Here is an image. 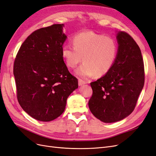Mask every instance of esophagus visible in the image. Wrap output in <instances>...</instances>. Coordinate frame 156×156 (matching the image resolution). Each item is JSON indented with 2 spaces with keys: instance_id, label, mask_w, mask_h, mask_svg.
<instances>
[{
  "instance_id": "esophagus-1",
  "label": "esophagus",
  "mask_w": 156,
  "mask_h": 156,
  "mask_svg": "<svg viewBox=\"0 0 156 156\" xmlns=\"http://www.w3.org/2000/svg\"><path fill=\"white\" fill-rule=\"evenodd\" d=\"M78 83H79V86H82L83 84H86L87 82L85 81H83V80L81 79H79L78 80Z\"/></svg>"
}]
</instances>
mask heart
<instances>
[{
	"mask_svg": "<svg viewBox=\"0 0 156 156\" xmlns=\"http://www.w3.org/2000/svg\"><path fill=\"white\" fill-rule=\"evenodd\" d=\"M72 44L73 48L68 45L62 47V58L68 68L74 69L83 57L84 63L76 73L83 77L103 76L111 70L117 57V43L109 36L84 31L73 36Z\"/></svg>",
	"mask_w": 156,
	"mask_h": 156,
	"instance_id": "b5f03b06",
	"label": "heart"
}]
</instances>
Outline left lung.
I'll use <instances>...</instances> for the list:
<instances>
[{
	"instance_id": "obj_1",
	"label": "left lung",
	"mask_w": 156,
	"mask_h": 156,
	"mask_svg": "<svg viewBox=\"0 0 156 156\" xmlns=\"http://www.w3.org/2000/svg\"><path fill=\"white\" fill-rule=\"evenodd\" d=\"M118 55L104 76L90 83L92 95L88 107L105 123L120 121L133 111L144 84V68L139 45L129 34L117 33Z\"/></svg>"
}]
</instances>
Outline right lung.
Instances as JSON below:
<instances>
[{
  "mask_svg": "<svg viewBox=\"0 0 156 156\" xmlns=\"http://www.w3.org/2000/svg\"><path fill=\"white\" fill-rule=\"evenodd\" d=\"M64 24L33 32L22 44L13 64L17 98L28 115L42 122L62 114L68 96L78 88L62 56L67 36Z\"/></svg>",
  "mask_w": 156,
  "mask_h": 156,
  "instance_id": "add662e5",
  "label": "right lung"
}]
</instances>
